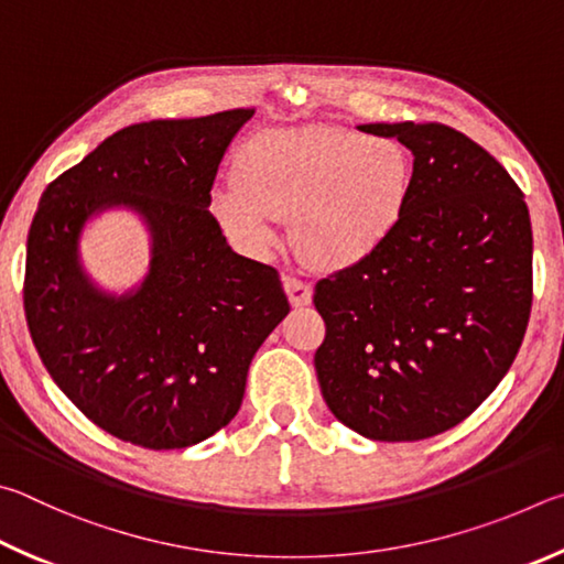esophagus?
Instances as JSON below:
<instances>
[{
  "label": "esophagus",
  "instance_id": "esophagus-1",
  "mask_svg": "<svg viewBox=\"0 0 564 564\" xmlns=\"http://www.w3.org/2000/svg\"><path fill=\"white\" fill-rule=\"evenodd\" d=\"M282 282H284V290L290 294L292 307H304V304L312 302V288L304 280H300V276L284 274Z\"/></svg>",
  "mask_w": 564,
  "mask_h": 564
}]
</instances>
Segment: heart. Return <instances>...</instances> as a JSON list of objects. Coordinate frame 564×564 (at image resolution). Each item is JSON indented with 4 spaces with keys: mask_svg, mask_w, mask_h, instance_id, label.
I'll list each match as a JSON object with an SVG mask.
<instances>
[{
    "mask_svg": "<svg viewBox=\"0 0 564 564\" xmlns=\"http://www.w3.org/2000/svg\"><path fill=\"white\" fill-rule=\"evenodd\" d=\"M413 191V161L391 138L341 126L272 128L237 158V185L213 195L225 232L250 250L274 240V217H292L302 260L344 270L397 230Z\"/></svg>",
    "mask_w": 564,
    "mask_h": 564,
    "instance_id": "obj_1",
    "label": "heart"
}]
</instances>
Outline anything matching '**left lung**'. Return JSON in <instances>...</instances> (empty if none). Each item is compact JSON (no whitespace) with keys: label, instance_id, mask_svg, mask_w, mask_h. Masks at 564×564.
Here are the masks:
<instances>
[{"label":"left lung","instance_id":"left-lung-1","mask_svg":"<svg viewBox=\"0 0 564 564\" xmlns=\"http://www.w3.org/2000/svg\"><path fill=\"white\" fill-rule=\"evenodd\" d=\"M413 153V191L387 242L314 288L327 334L322 397L371 441L458 426L506 377L532 307L525 197L486 148L451 126L369 123Z\"/></svg>","mask_w":564,"mask_h":564}]
</instances>
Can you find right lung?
<instances>
[{"instance_id":"obj_1","label":"right lung","mask_w":564,"mask_h":564,"mask_svg":"<svg viewBox=\"0 0 564 564\" xmlns=\"http://www.w3.org/2000/svg\"><path fill=\"white\" fill-rule=\"evenodd\" d=\"M254 111L126 126L68 167L29 227L24 314L46 371L111 436L187 448L235 419L247 369L290 312L280 272L232 252L207 210L227 145ZM131 204L154 235L152 272L121 301L88 283L77 235Z\"/></svg>"}]
</instances>
